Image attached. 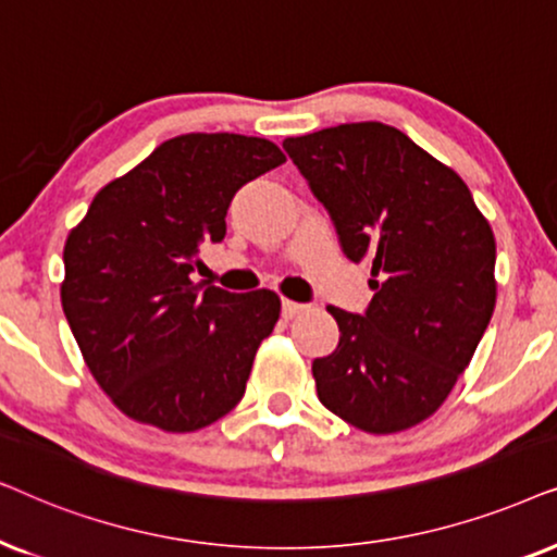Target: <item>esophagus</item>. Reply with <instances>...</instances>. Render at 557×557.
I'll use <instances>...</instances> for the list:
<instances>
[{
  "label": "esophagus",
  "mask_w": 557,
  "mask_h": 557,
  "mask_svg": "<svg viewBox=\"0 0 557 557\" xmlns=\"http://www.w3.org/2000/svg\"><path fill=\"white\" fill-rule=\"evenodd\" d=\"M308 306H302V302H295V300H283V315L285 318H295L300 313H306Z\"/></svg>",
  "instance_id": "obj_1"
}]
</instances>
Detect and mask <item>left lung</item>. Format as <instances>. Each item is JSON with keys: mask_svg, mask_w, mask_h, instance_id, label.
<instances>
[{"mask_svg": "<svg viewBox=\"0 0 557 557\" xmlns=\"http://www.w3.org/2000/svg\"><path fill=\"white\" fill-rule=\"evenodd\" d=\"M283 147L344 255L372 267L364 315L329 308L341 336L313 361L318 399L372 435L418 425L446 403L492 321V226L461 175L389 124H338Z\"/></svg>", "mask_w": 557, "mask_h": 557, "instance_id": "1", "label": "left lung"}]
</instances>
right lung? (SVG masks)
Here are the masks:
<instances>
[{"instance_id": "right-lung-1", "label": "right lung", "mask_w": 557, "mask_h": 557, "mask_svg": "<svg viewBox=\"0 0 557 557\" xmlns=\"http://www.w3.org/2000/svg\"><path fill=\"white\" fill-rule=\"evenodd\" d=\"M262 137L181 135L96 193L63 249V313L99 387L127 418L193 433L232 412L280 318L272 290L193 283L244 183L283 165Z\"/></svg>"}]
</instances>
